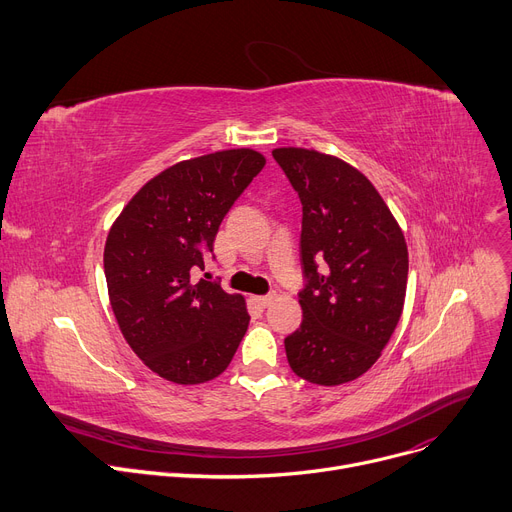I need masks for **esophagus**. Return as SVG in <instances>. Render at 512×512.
<instances>
[{
    "mask_svg": "<svg viewBox=\"0 0 512 512\" xmlns=\"http://www.w3.org/2000/svg\"><path fill=\"white\" fill-rule=\"evenodd\" d=\"M271 300H274V294H267V296H253V302L259 304L261 309H267V306L271 304Z\"/></svg>",
    "mask_w": 512,
    "mask_h": 512,
    "instance_id": "obj_1",
    "label": "esophagus"
}]
</instances>
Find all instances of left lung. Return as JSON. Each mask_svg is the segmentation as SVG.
<instances>
[{
	"instance_id": "1",
	"label": "left lung",
	"mask_w": 512,
	"mask_h": 512,
	"mask_svg": "<svg viewBox=\"0 0 512 512\" xmlns=\"http://www.w3.org/2000/svg\"><path fill=\"white\" fill-rule=\"evenodd\" d=\"M302 203L300 327L284 339L300 379L335 387L379 360L399 323L407 245L387 203L358 168L306 148H276Z\"/></svg>"
}]
</instances>
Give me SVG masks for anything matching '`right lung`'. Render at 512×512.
Returning <instances> with one entry per match:
<instances>
[{
  "label": "right lung",
  "instance_id": "add662e5",
  "mask_svg": "<svg viewBox=\"0 0 512 512\" xmlns=\"http://www.w3.org/2000/svg\"><path fill=\"white\" fill-rule=\"evenodd\" d=\"M265 156L251 148L177 162L135 193L105 245L111 309L129 348L158 377L199 385L222 374L249 327L241 294L191 280Z\"/></svg>",
  "mask_w": 512,
  "mask_h": 512
}]
</instances>
